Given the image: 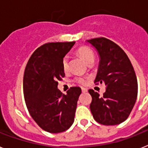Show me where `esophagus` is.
Listing matches in <instances>:
<instances>
[{
    "mask_svg": "<svg viewBox=\"0 0 148 148\" xmlns=\"http://www.w3.org/2000/svg\"><path fill=\"white\" fill-rule=\"evenodd\" d=\"M88 92V89H86V88H82V92L83 93H86Z\"/></svg>",
    "mask_w": 148,
    "mask_h": 148,
    "instance_id": "esophagus-1",
    "label": "esophagus"
}]
</instances>
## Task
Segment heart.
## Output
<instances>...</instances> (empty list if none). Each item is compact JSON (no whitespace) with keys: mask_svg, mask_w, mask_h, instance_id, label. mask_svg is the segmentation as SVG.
<instances>
[{"mask_svg":"<svg viewBox=\"0 0 148 148\" xmlns=\"http://www.w3.org/2000/svg\"><path fill=\"white\" fill-rule=\"evenodd\" d=\"M77 53L82 59H84L86 64H89L94 62V53L90 48L87 47H81L77 49ZM62 68L64 71L68 70V57L64 56L62 59ZM75 81L80 85L84 86L87 84V79L83 77H77L75 78Z\"/></svg>","mask_w":148,"mask_h":148,"instance_id":"1","label":"heart"}]
</instances>
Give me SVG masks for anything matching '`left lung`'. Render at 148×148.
<instances>
[{"label":"left lung","instance_id":"obj_1","mask_svg":"<svg viewBox=\"0 0 148 148\" xmlns=\"http://www.w3.org/2000/svg\"><path fill=\"white\" fill-rule=\"evenodd\" d=\"M97 51L99 68L94 83L106 85L100 96L89 89L92 100L90 110L96 122L117 125L126 120L133 108L138 95L135 71L125 52L117 44L105 38L86 40Z\"/></svg>","mask_w":148,"mask_h":148}]
</instances>
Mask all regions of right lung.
Segmentation results:
<instances>
[{
  "label": "right lung",
  "mask_w": 148,
  "mask_h": 148,
  "mask_svg": "<svg viewBox=\"0 0 148 148\" xmlns=\"http://www.w3.org/2000/svg\"><path fill=\"white\" fill-rule=\"evenodd\" d=\"M75 42L47 43L30 57L23 77V92L31 116L40 127L59 133L74 121L81 89L71 87L66 94L58 89V80L64 77L62 59Z\"/></svg>",
  "instance_id": "obj_1"
}]
</instances>
